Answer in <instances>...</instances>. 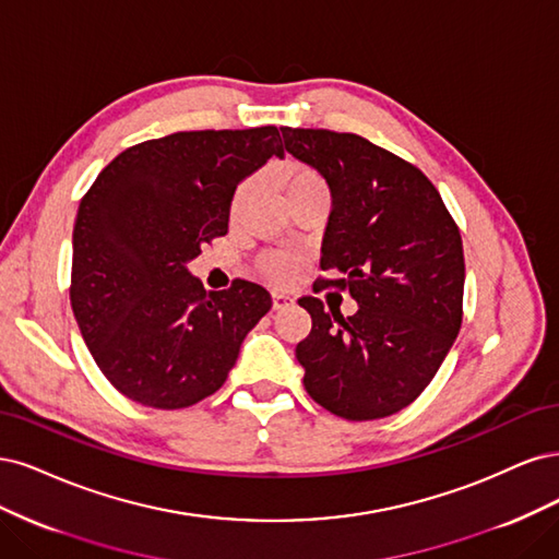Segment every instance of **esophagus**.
<instances>
[{
  "instance_id": "obj_1",
  "label": "esophagus",
  "mask_w": 559,
  "mask_h": 559,
  "mask_svg": "<svg viewBox=\"0 0 559 559\" xmlns=\"http://www.w3.org/2000/svg\"><path fill=\"white\" fill-rule=\"evenodd\" d=\"M290 304H293V299L285 293H274V309H285V306H290Z\"/></svg>"
}]
</instances>
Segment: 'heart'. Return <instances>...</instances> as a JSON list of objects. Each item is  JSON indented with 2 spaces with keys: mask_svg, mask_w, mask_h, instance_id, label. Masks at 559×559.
I'll list each match as a JSON object with an SVG mask.
<instances>
[{
  "mask_svg": "<svg viewBox=\"0 0 559 559\" xmlns=\"http://www.w3.org/2000/svg\"><path fill=\"white\" fill-rule=\"evenodd\" d=\"M281 186L285 190L287 202H290L299 194H306L311 190H322L325 188V181H322V176L316 169L290 162V165H285V169L281 174ZM253 192H255V178H246V181H241L237 186V190H234V194H231V202H229L231 221L239 218L241 211L250 202V197H253ZM260 269L269 281H274L278 285L293 283L299 276V262L293 255H285V253H264L260 258Z\"/></svg>",
  "mask_w": 559,
  "mask_h": 559,
  "instance_id": "b5f03b06",
  "label": "heart"
}]
</instances>
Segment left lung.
Here are the masks:
<instances>
[{
  "mask_svg": "<svg viewBox=\"0 0 559 559\" xmlns=\"http://www.w3.org/2000/svg\"><path fill=\"white\" fill-rule=\"evenodd\" d=\"M285 151L330 186L332 213L313 293L336 287L359 306L344 318L301 297L313 328L297 344L304 388L346 420L406 408L429 385L462 328L460 227L435 183L365 136L281 128Z\"/></svg>",
  "mask_w": 559,
  "mask_h": 559,
  "instance_id": "8db88e82",
  "label": "left lung"
}]
</instances>
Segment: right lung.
I'll list each match as a JSON object with an SVG mask.
<instances>
[{
    "instance_id": "obj_1",
    "label": "right lung",
    "mask_w": 559,
    "mask_h": 559,
    "mask_svg": "<svg viewBox=\"0 0 559 559\" xmlns=\"http://www.w3.org/2000/svg\"><path fill=\"white\" fill-rule=\"evenodd\" d=\"M283 157L278 128L174 132L116 155L83 194L69 299L109 383L153 408H188L227 381L272 309L262 285L206 293L188 262L225 237L237 186Z\"/></svg>"
}]
</instances>
